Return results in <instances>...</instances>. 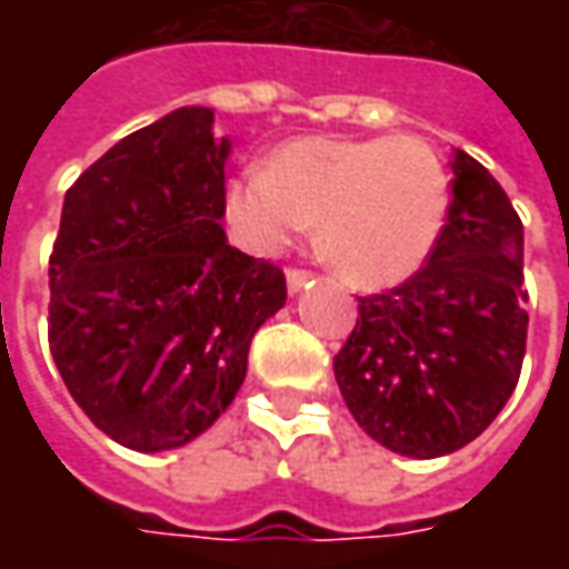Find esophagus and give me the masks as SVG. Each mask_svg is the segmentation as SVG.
Here are the masks:
<instances>
[{"instance_id":"1","label":"esophagus","mask_w":569,"mask_h":569,"mask_svg":"<svg viewBox=\"0 0 569 569\" xmlns=\"http://www.w3.org/2000/svg\"><path fill=\"white\" fill-rule=\"evenodd\" d=\"M310 281H313V274H310V272L291 269V272H288V291H291V295H300V291H303V288L310 284Z\"/></svg>"}]
</instances>
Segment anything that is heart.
<instances>
[{
	"mask_svg": "<svg viewBox=\"0 0 569 569\" xmlns=\"http://www.w3.org/2000/svg\"><path fill=\"white\" fill-rule=\"evenodd\" d=\"M449 170L415 136H303L228 183L224 214L256 256L284 252L317 224L319 256L358 291L421 272L449 218Z\"/></svg>",
	"mask_w": 569,
	"mask_h": 569,
	"instance_id": "obj_1",
	"label": "heart"
}]
</instances>
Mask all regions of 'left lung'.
Here are the masks:
<instances>
[{
	"instance_id": "1",
	"label": "left lung",
	"mask_w": 569,
	"mask_h": 569,
	"mask_svg": "<svg viewBox=\"0 0 569 569\" xmlns=\"http://www.w3.org/2000/svg\"><path fill=\"white\" fill-rule=\"evenodd\" d=\"M522 221L471 154H452V202L427 266L358 300L336 382L380 447L437 459L471 443L513 396L529 313Z\"/></svg>"
}]
</instances>
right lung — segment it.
Returning a JSON list of instances; mask_svg holds the SVG:
<instances>
[{"label": "right lung", "instance_id": "obj_1", "mask_svg": "<svg viewBox=\"0 0 569 569\" xmlns=\"http://www.w3.org/2000/svg\"><path fill=\"white\" fill-rule=\"evenodd\" d=\"M228 158L211 107H180L113 144L62 202L50 351L78 408L136 452L206 433L288 300L281 269L221 228Z\"/></svg>", "mask_w": 569, "mask_h": 569}]
</instances>
